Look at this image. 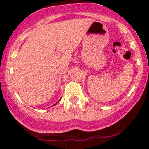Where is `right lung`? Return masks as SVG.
<instances>
[{
    "label": "right lung",
    "mask_w": 149,
    "mask_h": 149,
    "mask_svg": "<svg viewBox=\"0 0 149 149\" xmlns=\"http://www.w3.org/2000/svg\"><path fill=\"white\" fill-rule=\"evenodd\" d=\"M55 104H54V105H55Z\"/></svg>",
    "instance_id": "1"
}]
</instances>
